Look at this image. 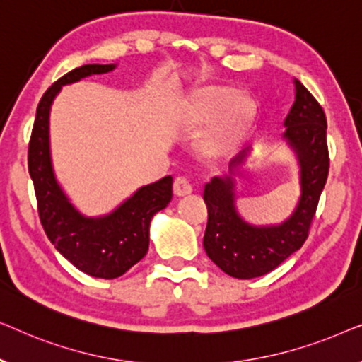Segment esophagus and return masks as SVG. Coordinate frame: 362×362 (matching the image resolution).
Listing matches in <instances>:
<instances>
[{
    "instance_id": "obj_1",
    "label": "esophagus",
    "mask_w": 362,
    "mask_h": 362,
    "mask_svg": "<svg viewBox=\"0 0 362 362\" xmlns=\"http://www.w3.org/2000/svg\"><path fill=\"white\" fill-rule=\"evenodd\" d=\"M173 191H175V194L177 197H182L191 194L192 186L189 185V181H187L186 177H176L175 185H173Z\"/></svg>"
}]
</instances>
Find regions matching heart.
I'll return each instance as SVG.
<instances>
[{"label":"heart","instance_id":"1","mask_svg":"<svg viewBox=\"0 0 362 362\" xmlns=\"http://www.w3.org/2000/svg\"><path fill=\"white\" fill-rule=\"evenodd\" d=\"M182 122L187 128L202 130L197 148L202 155L217 160L230 155L242 145L255 122L254 98L229 86H197L182 102Z\"/></svg>","mask_w":362,"mask_h":362}]
</instances>
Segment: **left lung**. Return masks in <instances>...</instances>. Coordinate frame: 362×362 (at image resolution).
Returning a JSON list of instances; mask_svg holds the SVG:
<instances>
[{
  "label": "left lung",
  "instance_id": "obj_1",
  "mask_svg": "<svg viewBox=\"0 0 362 362\" xmlns=\"http://www.w3.org/2000/svg\"><path fill=\"white\" fill-rule=\"evenodd\" d=\"M284 138L300 163L301 196L293 214L279 226H252L235 209L234 177H212L204 187L207 227L204 250L209 259L234 279H255L276 269L308 239L321 191L328 180L329 155L323 107L295 78V103L285 118ZM244 150L230 161V173L242 165Z\"/></svg>",
  "mask_w": 362,
  "mask_h": 362
}]
</instances>
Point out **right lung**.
I'll list each match as a JSON object with an SVG mask.
<instances>
[{
  "label": "right lung",
  "instance_id": "right-lung-1",
  "mask_svg": "<svg viewBox=\"0 0 362 362\" xmlns=\"http://www.w3.org/2000/svg\"><path fill=\"white\" fill-rule=\"evenodd\" d=\"M113 69L115 64H87L54 82L37 105L28 148V168L34 182L39 219L49 240L83 274L107 280L123 275L146 255L151 217L165 209L173 197V177L165 176L140 187L110 214L86 217L59 186L49 146V112L54 98L62 86Z\"/></svg>",
  "mask_w": 362,
  "mask_h": 362
}]
</instances>
